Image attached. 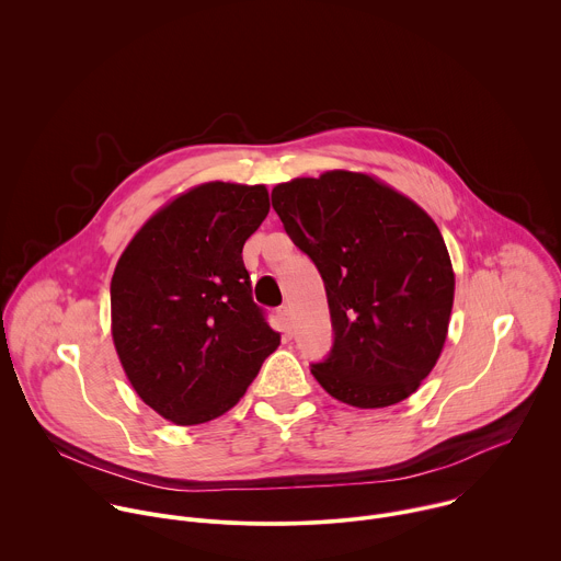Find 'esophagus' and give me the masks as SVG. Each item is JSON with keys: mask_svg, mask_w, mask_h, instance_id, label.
I'll use <instances>...</instances> for the list:
<instances>
[{"mask_svg": "<svg viewBox=\"0 0 561 561\" xmlns=\"http://www.w3.org/2000/svg\"><path fill=\"white\" fill-rule=\"evenodd\" d=\"M276 320H278V327H280V331H283V333L289 337V335H291V329H294L289 309H287V307H280V309L276 311Z\"/></svg>", "mask_w": 561, "mask_h": 561, "instance_id": "obj_1", "label": "esophagus"}]
</instances>
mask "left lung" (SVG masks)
<instances>
[{
    "mask_svg": "<svg viewBox=\"0 0 561 561\" xmlns=\"http://www.w3.org/2000/svg\"><path fill=\"white\" fill-rule=\"evenodd\" d=\"M272 206L318 267L333 327L318 383L355 408L408 399L447 337L454 272L436 224L408 197L362 173L278 184Z\"/></svg>",
    "mask_w": 561,
    "mask_h": 561,
    "instance_id": "1",
    "label": "left lung"
}]
</instances>
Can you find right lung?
I'll use <instances>...</instances> for the list:
<instances>
[{
  "label": "right lung",
  "mask_w": 561,
  "mask_h": 561,
  "mask_svg": "<svg viewBox=\"0 0 561 561\" xmlns=\"http://www.w3.org/2000/svg\"><path fill=\"white\" fill-rule=\"evenodd\" d=\"M267 213L265 186L202 184L153 215L116 265L118 357L140 399L178 425L237 405L280 344L241 256Z\"/></svg>",
  "instance_id": "1"
}]
</instances>
